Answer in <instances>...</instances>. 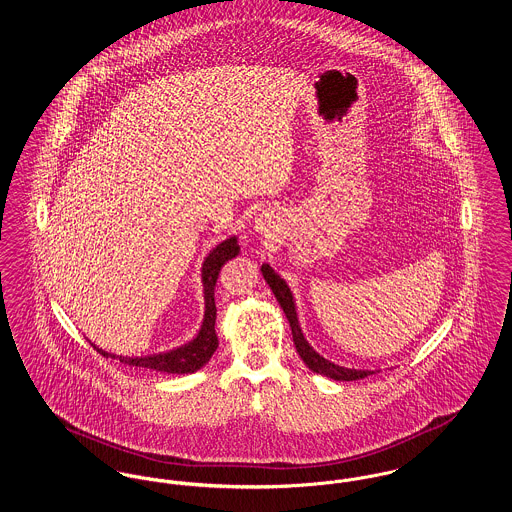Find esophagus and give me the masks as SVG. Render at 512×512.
<instances>
[{
	"mask_svg": "<svg viewBox=\"0 0 512 512\" xmlns=\"http://www.w3.org/2000/svg\"><path fill=\"white\" fill-rule=\"evenodd\" d=\"M274 230H276L274 215L268 213V211H263L255 220V232H259L261 236H272Z\"/></svg>",
	"mask_w": 512,
	"mask_h": 512,
	"instance_id": "1",
	"label": "esophagus"
}]
</instances>
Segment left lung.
<instances>
[{"mask_svg": "<svg viewBox=\"0 0 512 512\" xmlns=\"http://www.w3.org/2000/svg\"><path fill=\"white\" fill-rule=\"evenodd\" d=\"M261 272L267 280L270 290L274 293V297L278 299L284 315L290 322V328H292L293 343H295V349L299 353V357L303 359V363L309 366L313 372L322 374L326 378H332V380H340V382H351V380H361L366 378L370 374H374V370H355V368H343V366L334 365L330 361H326L324 357H320L317 351L309 345V341L305 340L303 332H301V326H299V320H297V313H295V303H293V295L288 288V284L284 282V278H280L270 265H263Z\"/></svg>", "mask_w": 512, "mask_h": 512, "instance_id": "8db88e82", "label": "left lung"}]
</instances>
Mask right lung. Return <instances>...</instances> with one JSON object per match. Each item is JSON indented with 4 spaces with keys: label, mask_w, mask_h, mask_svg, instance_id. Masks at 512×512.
I'll return each instance as SVG.
<instances>
[{
    "label": "right lung",
    "mask_w": 512,
    "mask_h": 512,
    "mask_svg": "<svg viewBox=\"0 0 512 512\" xmlns=\"http://www.w3.org/2000/svg\"><path fill=\"white\" fill-rule=\"evenodd\" d=\"M240 253L238 238L232 236L224 242H220L203 261L201 268V282H203V297H205V315L201 328L194 340L188 341L186 345H180L167 353L159 355H147V357H117L103 349H98L103 357H117L121 363L128 366H142L151 368L157 372L167 374H192L199 368L209 363L213 353L219 347V338L215 332V320H217V307H215V286L219 278L220 268L224 267L230 259H234Z\"/></svg>",
    "instance_id": "right-lung-1"
}]
</instances>
